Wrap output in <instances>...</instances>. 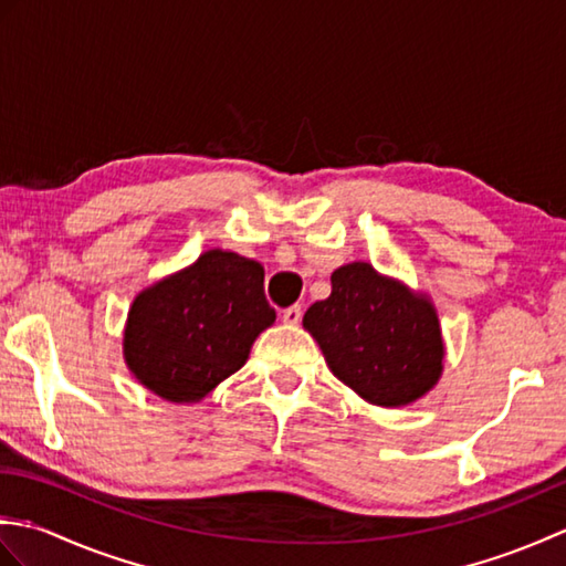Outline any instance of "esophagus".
Wrapping results in <instances>:
<instances>
[{"label":"esophagus","instance_id":"34e87169","mask_svg":"<svg viewBox=\"0 0 566 566\" xmlns=\"http://www.w3.org/2000/svg\"><path fill=\"white\" fill-rule=\"evenodd\" d=\"M302 314H304L302 306L294 304V306H290V308H284V311H282V321L286 323V326H296V323L302 321Z\"/></svg>","mask_w":566,"mask_h":566}]
</instances>
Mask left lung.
<instances>
[{
    "label": "left lung",
    "instance_id": "obj_1",
    "mask_svg": "<svg viewBox=\"0 0 566 566\" xmlns=\"http://www.w3.org/2000/svg\"><path fill=\"white\" fill-rule=\"evenodd\" d=\"M331 296L304 314L331 371L365 401L399 408L442 375L444 343L436 306L420 292L350 262L331 274Z\"/></svg>",
    "mask_w": 566,
    "mask_h": 566
}]
</instances>
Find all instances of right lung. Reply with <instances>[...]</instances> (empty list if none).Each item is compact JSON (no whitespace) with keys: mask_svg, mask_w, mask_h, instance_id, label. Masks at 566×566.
<instances>
[{"mask_svg":"<svg viewBox=\"0 0 566 566\" xmlns=\"http://www.w3.org/2000/svg\"><path fill=\"white\" fill-rule=\"evenodd\" d=\"M274 318L262 264L213 248L134 298L124 359L160 399L197 403L245 365Z\"/></svg>","mask_w":566,"mask_h":566,"instance_id":"add662e5","label":"right lung"}]
</instances>
